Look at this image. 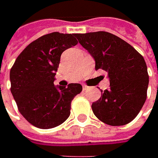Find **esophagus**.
Listing matches in <instances>:
<instances>
[{"instance_id":"obj_1","label":"esophagus","mask_w":158,"mask_h":158,"mask_svg":"<svg viewBox=\"0 0 158 158\" xmlns=\"http://www.w3.org/2000/svg\"><path fill=\"white\" fill-rule=\"evenodd\" d=\"M89 87L87 86V85H82V89L83 90H86V89H88Z\"/></svg>"}]
</instances>
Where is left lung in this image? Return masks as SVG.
I'll return each instance as SVG.
<instances>
[{
  "label": "left lung",
  "instance_id": "obj_1",
  "mask_svg": "<svg viewBox=\"0 0 158 158\" xmlns=\"http://www.w3.org/2000/svg\"><path fill=\"white\" fill-rule=\"evenodd\" d=\"M75 36L94 58L96 70L106 71L110 80V89L91 106L96 117L110 126L131 122L147 98L149 75L143 57L125 40L106 31Z\"/></svg>",
  "mask_w": 158,
  "mask_h": 158
}]
</instances>
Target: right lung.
<instances>
[{
	"label": "right lung",
	"instance_id": "right-lung-1",
	"mask_svg": "<svg viewBox=\"0 0 158 158\" xmlns=\"http://www.w3.org/2000/svg\"><path fill=\"white\" fill-rule=\"evenodd\" d=\"M76 34L52 32L34 40L10 69L11 93L22 115L34 127L49 129L69 117L71 102L82 91L79 83L54 86L61 53L77 45Z\"/></svg>",
	"mask_w": 158,
	"mask_h": 158
}]
</instances>
